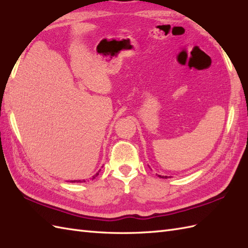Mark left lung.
<instances>
[{
  "label": "left lung",
  "instance_id": "8db88e82",
  "mask_svg": "<svg viewBox=\"0 0 248 248\" xmlns=\"http://www.w3.org/2000/svg\"><path fill=\"white\" fill-rule=\"evenodd\" d=\"M159 178H163V179H167V178H171V177H168V176H160V174H158Z\"/></svg>",
  "mask_w": 248,
  "mask_h": 248
}]
</instances>
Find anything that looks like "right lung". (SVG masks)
<instances>
[{
  "label": "right lung",
  "mask_w": 248,
  "mask_h": 248,
  "mask_svg": "<svg viewBox=\"0 0 248 248\" xmlns=\"http://www.w3.org/2000/svg\"><path fill=\"white\" fill-rule=\"evenodd\" d=\"M100 170H99V172H100ZM99 172H96V173L94 174V176H93V180L95 179V177L99 176ZM70 182H71V183H76V182H77V183H81V182H86V181H85V180H83V181H81V180H74V181H70Z\"/></svg>",
  "instance_id": "obj_1"
}]
</instances>
